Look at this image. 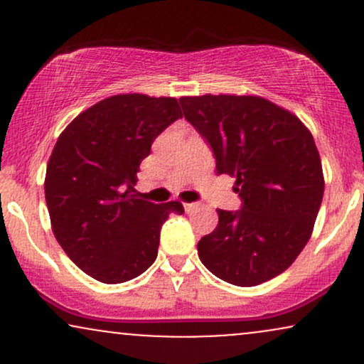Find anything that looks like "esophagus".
Returning <instances> with one entry per match:
<instances>
[{
	"label": "esophagus",
	"instance_id": "obj_1",
	"mask_svg": "<svg viewBox=\"0 0 364 364\" xmlns=\"http://www.w3.org/2000/svg\"><path fill=\"white\" fill-rule=\"evenodd\" d=\"M198 207H200V203H195V202L185 203V212H188V214H190V212L196 210V208H198Z\"/></svg>",
	"mask_w": 364,
	"mask_h": 364
}]
</instances>
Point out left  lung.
Returning a JSON list of instances; mask_svg holds the SVG:
<instances>
[{
	"label": "left lung",
	"instance_id": "obj_1",
	"mask_svg": "<svg viewBox=\"0 0 364 364\" xmlns=\"http://www.w3.org/2000/svg\"><path fill=\"white\" fill-rule=\"evenodd\" d=\"M188 123L215 157L217 174L236 178L237 210H217L219 224L198 241L215 277L250 287L270 281L310 240L323 198L315 140L289 111L253 95L181 97Z\"/></svg>",
	"mask_w": 364,
	"mask_h": 364
}]
</instances>
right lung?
<instances>
[{
    "instance_id": "1",
    "label": "right lung",
    "mask_w": 364,
    "mask_h": 364,
    "mask_svg": "<svg viewBox=\"0 0 364 364\" xmlns=\"http://www.w3.org/2000/svg\"><path fill=\"white\" fill-rule=\"evenodd\" d=\"M183 118L173 97L112 95L78 114L54 145L44 193L53 232L78 269L104 284L139 277L156 262L161 228L179 202L136 193L154 140Z\"/></svg>"
}]
</instances>
